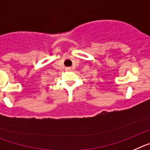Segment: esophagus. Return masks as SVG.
<instances>
[{"instance_id":"esophagus-1","label":"esophagus","mask_w":150,"mask_h":150,"mask_svg":"<svg viewBox=\"0 0 150 150\" xmlns=\"http://www.w3.org/2000/svg\"><path fill=\"white\" fill-rule=\"evenodd\" d=\"M71 67H66V71H71Z\"/></svg>"}]
</instances>
